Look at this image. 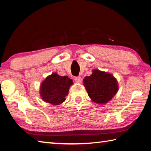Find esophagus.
<instances>
[{
	"mask_svg": "<svg viewBox=\"0 0 151 151\" xmlns=\"http://www.w3.org/2000/svg\"><path fill=\"white\" fill-rule=\"evenodd\" d=\"M75 81L76 82V83H81L82 80H83V79H82V78L81 77V76H76V77L75 78Z\"/></svg>",
	"mask_w": 151,
	"mask_h": 151,
	"instance_id": "34e87169",
	"label": "esophagus"
}]
</instances>
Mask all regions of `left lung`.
Here are the masks:
<instances>
[{
  "label": "left lung",
  "instance_id": "8db88e82",
  "mask_svg": "<svg viewBox=\"0 0 151 151\" xmlns=\"http://www.w3.org/2000/svg\"><path fill=\"white\" fill-rule=\"evenodd\" d=\"M88 95L93 102L106 104L113 98L119 89L118 82L113 75L98 69L83 79Z\"/></svg>",
  "mask_w": 151,
  "mask_h": 151
}]
</instances>
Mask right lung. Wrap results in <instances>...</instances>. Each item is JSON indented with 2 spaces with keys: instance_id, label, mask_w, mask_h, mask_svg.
<instances>
[{
  "instance_id": "obj_1",
  "label": "right lung",
  "mask_w": 151,
  "mask_h": 151,
  "mask_svg": "<svg viewBox=\"0 0 151 151\" xmlns=\"http://www.w3.org/2000/svg\"><path fill=\"white\" fill-rule=\"evenodd\" d=\"M73 84L72 79L54 73L48 76L40 85V94L46 103L59 105L66 100L70 86Z\"/></svg>"
}]
</instances>
